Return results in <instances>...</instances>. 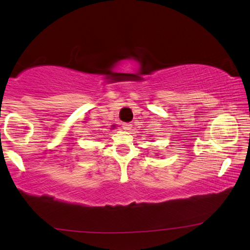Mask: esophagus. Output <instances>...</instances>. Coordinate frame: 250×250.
<instances>
[{"label":"esophagus","mask_w":250,"mask_h":250,"mask_svg":"<svg viewBox=\"0 0 250 250\" xmlns=\"http://www.w3.org/2000/svg\"><path fill=\"white\" fill-rule=\"evenodd\" d=\"M122 126H124V129L125 130V131H130V130L132 129L131 124H124V125H122Z\"/></svg>","instance_id":"1"}]
</instances>
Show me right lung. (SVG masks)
<instances>
[{
    "instance_id": "add662e5",
    "label": "right lung",
    "mask_w": 250,
    "mask_h": 250,
    "mask_svg": "<svg viewBox=\"0 0 250 250\" xmlns=\"http://www.w3.org/2000/svg\"><path fill=\"white\" fill-rule=\"evenodd\" d=\"M114 128H116V125H112V129H114Z\"/></svg>"
}]
</instances>
